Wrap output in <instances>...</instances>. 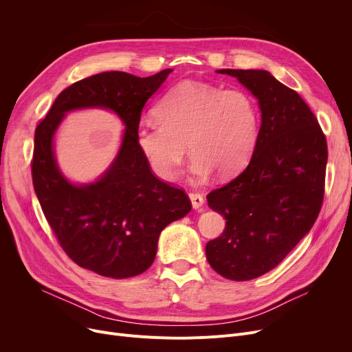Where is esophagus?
Listing matches in <instances>:
<instances>
[{"label": "esophagus", "mask_w": 352, "mask_h": 352, "mask_svg": "<svg viewBox=\"0 0 352 352\" xmlns=\"http://www.w3.org/2000/svg\"><path fill=\"white\" fill-rule=\"evenodd\" d=\"M188 197H190V199H191L192 208H194V210L201 211V207L204 206V197H202V195H201V194H198V192H190V194H188Z\"/></svg>", "instance_id": "esophagus-1"}]
</instances>
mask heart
<instances>
[{"label": "heart", "instance_id": "heart-1", "mask_svg": "<svg viewBox=\"0 0 352 352\" xmlns=\"http://www.w3.org/2000/svg\"><path fill=\"white\" fill-rule=\"evenodd\" d=\"M155 120H144L135 140L151 171L171 181L188 150V171L198 179L214 171L230 177L250 161L261 129L256 100L243 88L184 81L155 107Z\"/></svg>", "mask_w": 352, "mask_h": 352}]
</instances>
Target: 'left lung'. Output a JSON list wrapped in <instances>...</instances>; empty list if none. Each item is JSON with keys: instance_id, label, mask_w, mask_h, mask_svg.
<instances>
[{"instance_id": "left-lung-1", "label": "left lung", "mask_w": 352, "mask_h": 352, "mask_svg": "<svg viewBox=\"0 0 352 352\" xmlns=\"http://www.w3.org/2000/svg\"><path fill=\"white\" fill-rule=\"evenodd\" d=\"M258 101L260 138L247 168L207 195L226 218L206 255L219 275L248 281L271 271L309 232L324 198L327 141L304 100L265 69H217Z\"/></svg>"}]
</instances>
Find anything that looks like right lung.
Here are the masks:
<instances>
[{
  "mask_svg": "<svg viewBox=\"0 0 352 352\" xmlns=\"http://www.w3.org/2000/svg\"><path fill=\"white\" fill-rule=\"evenodd\" d=\"M107 71L65 88L35 129L32 184L44 215L71 260L114 280L151 267L161 231L191 211L182 190L160 181L135 140L145 102L170 76ZM107 109L124 124L118 155L91 183H72L54 157V134L65 116L80 109Z\"/></svg>",
  "mask_w": 352,
  "mask_h": 352,
  "instance_id": "add662e5",
  "label": "right lung"
}]
</instances>
